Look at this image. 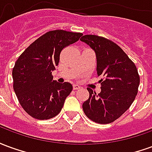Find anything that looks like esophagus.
<instances>
[{
    "label": "esophagus",
    "mask_w": 152,
    "mask_h": 152,
    "mask_svg": "<svg viewBox=\"0 0 152 152\" xmlns=\"http://www.w3.org/2000/svg\"><path fill=\"white\" fill-rule=\"evenodd\" d=\"M80 88V86L79 85H77V84H75V85H73V89L74 90H76V89H79Z\"/></svg>",
    "instance_id": "1"
}]
</instances>
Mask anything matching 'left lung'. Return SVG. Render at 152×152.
Wrapping results in <instances>:
<instances>
[{"instance_id":"8db88e82","label":"left lung","mask_w":152,"mask_h":152,"mask_svg":"<svg viewBox=\"0 0 152 152\" xmlns=\"http://www.w3.org/2000/svg\"><path fill=\"white\" fill-rule=\"evenodd\" d=\"M80 40L94 50L98 76H103L99 94L87 88L89 96L83 103V111L94 122L112 123L129 108L137 95L140 83L137 67L112 40L96 35H85Z\"/></svg>"}]
</instances>
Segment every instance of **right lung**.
I'll use <instances>...</instances> for the list:
<instances>
[{"instance_id": "1", "label": "right lung", "mask_w": 152, "mask_h": 152, "mask_svg": "<svg viewBox=\"0 0 152 152\" xmlns=\"http://www.w3.org/2000/svg\"><path fill=\"white\" fill-rule=\"evenodd\" d=\"M80 32L54 30L46 32L22 53L13 68V86L22 107L31 117L48 120L56 116L72 90L68 82L53 80L61 51L82 36Z\"/></svg>"}]
</instances>
